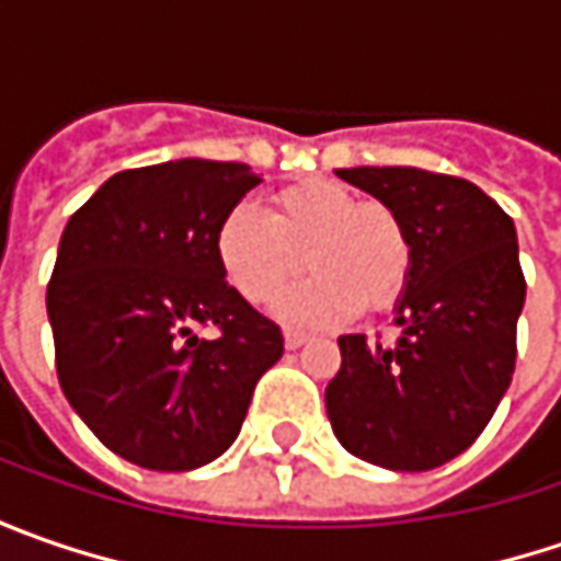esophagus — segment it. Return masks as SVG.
Instances as JSON below:
<instances>
[{
	"instance_id": "34e87169",
	"label": "esophagus",
	"mask_w": 561,
	"mask_h": 561,
	"mask_svg": "<svg viewBox=\"0 0 561 561\" xmlns=\"http://www.w3.org/2000/svg\"><path fill=\"white\" fill-rule=\"evenodd\" d=\"M284 343H287V350H299V346L309 343V334L306 331H296V328H287L284 331Z\"/></svg>"
}]
</instances>
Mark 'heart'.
Returning a JSON list of instances; mask_svg holds the SVG:
<instances>
[{
	"label": "heart",
	"instance_id": "1",
	"mask_svg": "<svg viewBox=\"0 0 561 561\" xmlns=\"http://www.w3.org/2000/svg\"><path fill=\"white\" fill-rule=\"evenodd\" d=\"M218 265L249 302H268L306 262L312 274L274 302V314L296 324L340 321L365 302L383 309L412 268V240L387 203L358 199L356 190L312 178L271 196L268 218L240 205L218 237Z\"/></svg>",
	"mask_w": 561,
	"mask_h": 561
}]
</instances>
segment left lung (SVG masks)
I'll return each instance as SVG.
<instances>
[{
	"mask_svg": "<svg viewBox=\"0 0 561 561\" xmlns=\"http://www.w3.org/2000/svg\"><path fill=\"white\" fill-rule=\"evenodd\" d=\"M336 178L402 218L412 268L393 309L397 343L336 340L328 419L358 459L427 471L478 440L512 383L525 306L515 225L462 178L421 168H340Z\"/></svg>",
	"mask_w": 561,
	"mask_h": 561,
	"instance_id": "1",
	"label": "left lung"
}]
</instances>
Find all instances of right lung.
<instances>
[{"label":"right lung","instance_id":"right-lung-1","mask_svg":"<svg viewBox=\"0 0 561 561\" xmlns=\"http://www.w3.org/2000/svg\"><path fill=\"white\" fill-rule=\"evenodd\" d=\"M259 174L178 159L121 171L71 215L46 309L58 383L115 456L193 471L237 440L280 328L225 280L215 237ZM219 328L215 341L195 334Z\"/></svg>","mask_w":561,"mask_h":561}]
</instances>
